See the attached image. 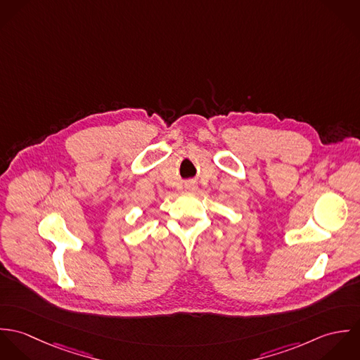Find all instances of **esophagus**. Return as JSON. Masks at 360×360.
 I'll return each mask as SVG.
<instances>
[{"instance_id": "obj_1", "label": "esophagus", "mask_w": 360, "mask_h": 360, "mask_svg": "<svg viewBox=\"0 0 360 360\" xmlns=\"http://www.w3.org/2000/svg\"><path fill=\"white\" fill-rule=\"evenodd\" d=\"M186 188H187L188 191H193V190L195 188V184H194L193 181H190V183H187V184H186Z\"/></svg>"}]
</instances>
